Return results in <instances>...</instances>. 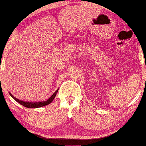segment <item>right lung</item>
Listing matches in <instances>:
<instances>
[{"label":"right lung","instance_id":"add662e5","mask_svg":"<svg viewBox=\"0 0 146 146\" xmlns=\"http://www.w3.org/2000/svg\"><path fill=\"white\" fill-rule=\"evenodd\" d=\"M58 89L55 92V93L51 95V98H48V100H46V101L39 102H24V101H22V100H18V99H17V98H16L15 97L13 96V95H11L10 93H9V95H11V97L13 99H14V100H16V101L18 102L19 104H21V105L24 106L25 107H27V108H40V107H42V106H44L48 105V104H51V102H53V99H54L55 97H56V95L57 94V93H58Z\"/></svg>","mask_w":146,"mask_h":146}]
</instances>
